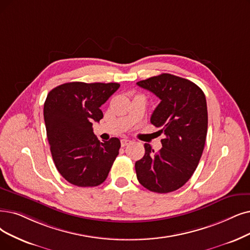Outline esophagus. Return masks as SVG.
I'll return each mask as SVG.
<instances>
[{
    "instance_id": "obj_1",
    "label": "esophagus",
    "mask_w": 250,
    "mask_h": 250,
    "mask_svg": "<svg viewBox=\"0 0 250 250\" xmlns=\"http://www.w3.org/2000/svg\"><path fill=\"white\" fill-rule=\"evenodd\" d=\"M130 143H131V141H129V139H126V138H124V139H122V141H121L122 146H126L127 145H129Z\"/></svg>"
}]
</instances>
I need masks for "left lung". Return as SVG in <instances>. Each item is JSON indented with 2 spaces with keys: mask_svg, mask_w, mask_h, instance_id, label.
Returning <instances> with one entry per match:
<instances>
[{
  "mask_svg": "<svg viewBox=\"0 0 250 250\" xmlns=\"http://www.w3.org/2000/svg\"><path fill=\"white\" fill-rule=\"evenodd\" d=\"M136 84L161 101L151 123L165 135L158 153L145 144V156L135 162L137 179L155 193L176 191L191 178L203 153L208 125L205 95L195 83L170 74Z\"/></svg>",
  "mask_w": 250,
  "mask_h": 250,
  "instance_id": "left-lung-1",
  "label": "left lung"
}]
</instances>
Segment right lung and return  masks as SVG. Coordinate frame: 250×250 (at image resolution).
Here are the masks:
<instances>
[{
    "label": "right lung",
    "instance_id": "add662e5",
    "mask_svg": "<svg viewBox=\"0 0 250 250\" xmlns=\"http://www.w3.org/2000/svg\"><path fill=\"white\" fill-rule=\"evenodd\" d=\"M120 87L118 83L69 82L52 89L44 104L50 149L58 172L72 185L103 184L119 154V138L101 143L92 123L104 118L101 106Z\"/></svg>",
    "mask_w": 250,
    "mask_h": 250
}]
</instances>
